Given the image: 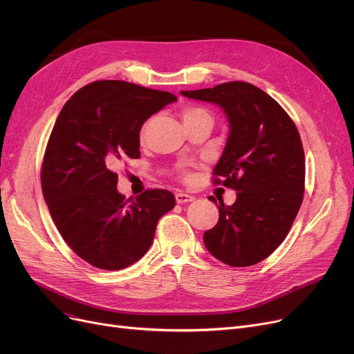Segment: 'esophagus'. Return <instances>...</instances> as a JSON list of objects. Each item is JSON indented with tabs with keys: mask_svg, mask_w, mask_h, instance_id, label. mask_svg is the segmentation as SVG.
Here are the masks:
<instances>
[{
	"mask_svg": "<svg viewBox=\"0 0 354 354\" xmlns=\"http://www.w3.org/2000/svg\"><path fill=\"white\" fill-rule=\"evenodd\" d=\"M175 199H176V203H187V202H192L194 201V196L188 195V194H183V192H176L175 194Z\"/></svg>",
	"mask_w": 354,
	"mask_h": 354,
	"instance_id": "esophagus-1",
	"label": "esophagus"
}]
</instances>
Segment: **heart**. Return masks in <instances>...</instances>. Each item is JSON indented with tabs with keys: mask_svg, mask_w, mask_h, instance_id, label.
<instances>
[{
	"mask_svg": "<svg viewBox=\"0 0 354 354\" xmlns=\"http://www.w3.org/2000/svg\"><path fill=\"white\" fill-rule=\"evenodd\" d=\"M182 119H183V123L185 124H189V123H194V122H198V120H202V119H211V115L209 111L207 109L203 107H199V106H187L182 109ZM147 126L149 123H145L142 130H140V138L143 139L145 135H146V130H147ZM183 178L188 179V174L183 172Z\"/></svg>",
	"mask_w": 354,
	"mask_h": 354,
	"instance_id": "obj_1",
	"label": "heart"
}]
</instances>
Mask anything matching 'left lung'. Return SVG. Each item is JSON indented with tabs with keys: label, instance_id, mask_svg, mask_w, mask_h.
Returning a JSON list of instances; mask_svg holds the SVG:
<instances>
[{
	"label": "left lung",
	"instance_id": "left-lung-1",
	"mask_svg": "<svg viewBox=\"0 0 354 354\" xmlns=\"http://www.w3.org/2000/svg\"><path fill=\"white\" fill-rule=\"evenodd\" d=\"M180 95L219 106L230 122L214 182L236 191V199L218 205V224L203 243L224 264L254 266L283 243L301 207L306 159L299 130L271 96L245 82Z\"/></svg>",
	"mask_w": 354,
	"mask_h": 354
}]
</instances>
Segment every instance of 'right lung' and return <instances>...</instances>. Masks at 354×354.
Returning a JSON list of instances; mask_svg holds the SVG:
<instances>
[{
  "mask_svg": "<svg viewBox=\"0 0 354 354\" xmlns=\"http://www.w3.org/2000/svg\"><path fill=\"white\" fill-rule=\"evenodd\" d=\"M174 102L169 91L100 80L74 93L55 120L41 189L63 239L88 264L107 271L135 264L151 248L160 216L175 207L166 189L124 199L113 172L122 159L140 156L143 123Z\"/></svg>",
  "mask_w": 354,
  "mask_h": 354,
  "instance_id": "1",
  "label": "right lung"
}]
</instances>
